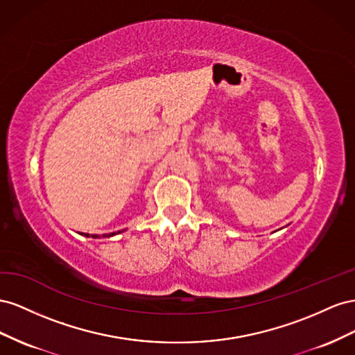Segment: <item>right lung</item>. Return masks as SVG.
I'll use <instances>...</instances> for the list:
<instances>
[{
    "mask_svg": "<svg viewBox=\"0 0 355 355\" xmlns=\"http://www.w3.org/2000/svg\"><path fill=\"white\" fill-rule=\"evenodd\" d=\"M121 232H123V230L113 232V234H105V235H103V238H110V236H114V235H117V234H121ZM86 236H87V238H101L99 235H89V234H86Z\"/></svg>",
    "mask_w": 355,
    "mask_h": 355,
    "instance_id": "1",
    "label": "right lung"
}]
</instances>
